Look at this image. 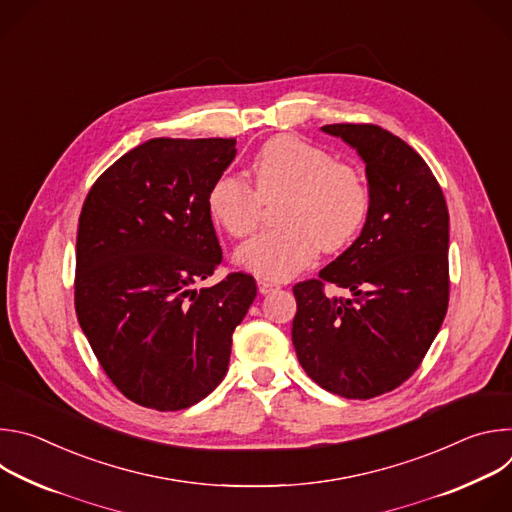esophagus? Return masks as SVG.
Returning <instances> with one entry per match:
<instances>
[{"label":"esophagus","instance_id":"34e87169","mask_svg":"<svg viewBox=\"0 0 512 512\" xmlns=\"http://www.w3.org/2000/svg\"><path fill=\"white\" fill-rule=\"evenodd\" d=\"M257 287H259V294H263V296H267V294H271V291L279 289L277 283L267 281V279H259V281H257Z\"/></svg>","mask_w":512,"mask_h":512}]
</instances>
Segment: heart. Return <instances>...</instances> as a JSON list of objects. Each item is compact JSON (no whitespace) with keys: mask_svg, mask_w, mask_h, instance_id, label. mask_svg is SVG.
I'll return each mask as SVG.
<instances>
[{"mask_svg":"<svg viewBox=\"0 0 512 512\" xmlns=\"http://www.w3.org/2000/svg\"><path fill=\"white\" fill-rule=\"evenodd\" d=\"M253 186L239 176H218L206 194L212 221L231 237L251 235L263 202L283 196L281 229L263 233L237 251V261L263 279H287L308 267L320 249L336 253L362 231L371 212V190L360 170L332 160L320 145L281 133L267 139L249 162Z\"/></svg>","mask_w":512,"mask_h":512,"instance_id":"heart-1","label":"heart"}]
</instances>
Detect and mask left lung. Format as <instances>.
<instances>
[{"label":"left lung","mask_w":512,"mask_h":512,"mask_svg":"<svg viewBox=\"0 0 512 512\" xmlns=\"http://www.w3.org/2000/svg\"><path fill=\"white\" fill-rule=\"evenodd\" d=\"M367 164L371 212L360 237L316 279L294 285L291 326L308 377L346 399H373L405 383L442 328L450 302V214L423 158L373 123L322 127ZM352 299H330L325 285Z\"/></svg>","instance_id":"1"}]
</instances>
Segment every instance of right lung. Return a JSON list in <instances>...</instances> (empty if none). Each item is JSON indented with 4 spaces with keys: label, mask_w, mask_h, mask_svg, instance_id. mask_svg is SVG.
<instances>
[{
    "label": "right lung",
    "mask_w": 512,
    "mask_h": 512,
    "mask_svg": "<svg viewBox=\"0 0 512 512\" xmlns=\"http://www.w3.org/2000/svg\"><path fill=\"white\" fill-rule=\"evenodd\" d=\"M235 139H150L91 186L77 233L75 310L111 383L133 403L178 411L227 375L233 332L257 296L235 271L196 291L223 263L206 210Z\"/></svg>",
    "instance_id": "1"
}]
</instances>
